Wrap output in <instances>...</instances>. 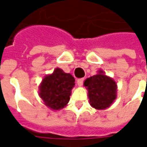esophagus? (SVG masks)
<instances>
[{
    "mask_svg": "<svg viewBox=\"0 0 147 147\" xmlns=\"http://www.w3.org/2000/svg\"><path fill=\"white\" fill-rule=\"evenodd\" d=\"M83 81H84V79H83V78H82V79H79V80H77V84H78V86H83Z\"/></svg>",
    "mask_w": 147,
    "mask_h": 147,
    "instance_id": "esophagus-1",
    "label": "esophagus"
}]
</instances>
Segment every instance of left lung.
<instances>
[{
  "instance_id": "left-lung-1",
  "label": "left lung",
  "mask_w": 147,
  "mask_h": 147,
  "mask_svg": "<svg viewBox=\"0 0 147 147\" xmlns=\"http://www.w3.org/2000/svg\"><path fill=\"white\" fill-rule=\"evenodd\" d=\"M88 90L90 105L98 110L109 108L117 98V85L115 80L105 75L103 70L87 78L83 83Z\"/></svg>"
}]
</instances>
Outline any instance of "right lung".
I'll return each mask as SVG.
<instances>
[{"label": "right lung", "instance_id": "obj_1", "mask_svg": "<svg viewBox=\"0 0 147 147\" xmlns=\"http://www.w3.org/2000/svg\"><path fill=\"white\" fill-rule=\"evenodd\" d=\"M74 86V77L57 67L53 73L43 78L39 85L38 94L48 108L60 110L69 102Z\"/></svg>", "mask_w": 147, "mask_h": 147}]
</instances>
